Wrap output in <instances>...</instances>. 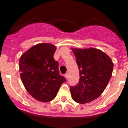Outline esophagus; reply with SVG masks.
Returning <instances> with one entry per match:
<instances>
[{
	"label": "esophagus",
	"mask_w": 128,
	"mask_h": 128,
	"mask_svg": "<svg viewBox=\"0 0 128 128\" xmlns=\"http://www.w3.org/2000/svg\"><path fill=\"white\" fill-rule=\"evenodd\" d=\"M65 77H66V78H67V79H68V78H69V74H68V73L66 74Z\"/></svg>",
	"instance_id": "obj_1"
}]
</instances>
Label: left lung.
Here are the masks:
<instances>
[{
  "instance_id": "1",
  "label": "left lung",
  "mask_w": 128,
  "mask_h": 128,
  "mask_svg": "<svg viewBox=\"0 0 128 128\" xmlns=\"http://www.w3.org/2000/svg\"><path fill=\"white\" fill-rule=\"evenodd\" d=\"M79 69V81L70 87L72 99L78 104L94 101L106 87L113 63L106 54L98 49L72 48Z\"/></svg>"
}]
</instances>
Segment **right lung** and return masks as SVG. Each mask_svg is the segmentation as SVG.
<instances>
[{"instance_id":"right-lung-1","label":"right lung","mask_w":128,"mask_h":128,"mask_svg":"<svg viewBox=\"0 0 128 128\" xmlns=\"http://www.w3.org/2000/svg\"><path fill=\"white\" fill-rule=\"evenodd\" d=\"M56 47L50 43L32 46L19 60L20 77L26 91L36 100L48 102L56 97L66 78L59 75L53 56Z\"/></svg>"}]
</instances>
